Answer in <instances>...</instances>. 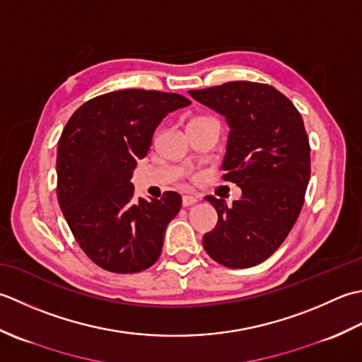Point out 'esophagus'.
<instances>
[{
	"label": "esophagus",
	"mask_w": 362,
	"mask_h": 362,
	"mask_svg": "<svg viewBox=\"0 0 362 362\" xmlns=\"http://www.w3.org/2000/svg\"><path fill=\"white\" fill-rule=\"evenodd\" d=\"M198 202V197H194V195H184L182 197V206L184 208H189V206L195 204Z\"/></svg>",
	"instance_id": "1"
}]
</instances>
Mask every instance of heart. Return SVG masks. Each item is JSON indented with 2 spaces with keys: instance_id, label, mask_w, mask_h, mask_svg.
<instances>
[{
  "instance_id": "b5f03b06",
  "label": "heart",
  "mask_w": 362,
  "mask_h": 362,
  "mask_svg": "<svg viewBox=\"0 0 362 362\" xmlns=\"http://www.w3.org/2000/svg\"><path fill=\"white\" fill-rule=\"evenodd\" d=\"M198 119H200V117H198ZM194 120H197V119H194Z\"/></svg>"
}]
</instances>
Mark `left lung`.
<instances>
[{"label":"left lung","mask_w":362,"mask_h":362,"mask_svg":"<svg viewBox=\"0 0 362 362\" xmlns=\"http://www.w3.org/2000/svg\"><path fill=\"white\" fill-rule=\"evenodd\" d=\"M192 98L217 110L230 124L225 181L242 189L240 200L206 197L218 222L206 233L203 247L214 261L230 269L261 264L284 242L303 208L311 176V148L293 103L275 87L231 81Z\"/></svg>","instance_id":"left-lung-1"}]
</instances>
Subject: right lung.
<instances>
[{"label":"right lung","mask_w":362,"mask_h":362,"mask_svg":"<svg viewBox=\"0 0 362 362\" xmlns=\"http://www.w3.org/2000/svg\"><path fill=\"white\" fill-rule=\"evenodd\" d=\"M178 93L124 88L86 101L57 145V200L88 259L112 274H137L158 261L181 195L136 198L129 181L150 150L153 132L173 110L189 106Z\"/></svg>","instance_id":"1"}]
</instances>
